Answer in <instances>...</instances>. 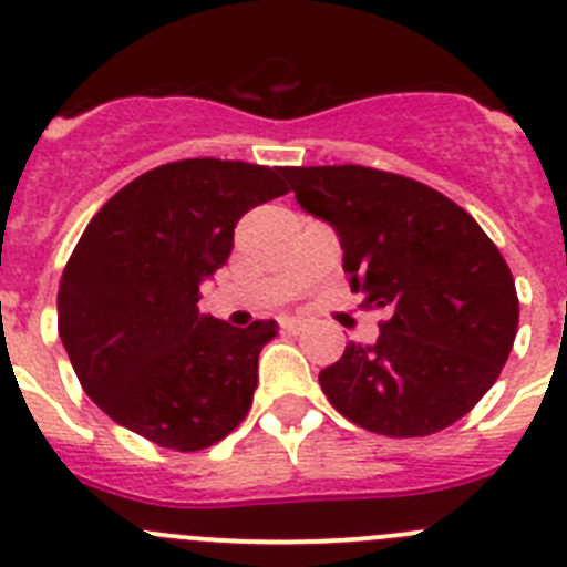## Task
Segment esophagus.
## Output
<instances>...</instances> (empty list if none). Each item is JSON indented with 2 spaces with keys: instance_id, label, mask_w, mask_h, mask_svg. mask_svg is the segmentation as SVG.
Here are the masks:
<instances>
[{
  "instance_id": "obj_1",
  "label": "esophagus",
  "mask_w": 567,
  "mask_h": 567,
  "mask_svg": "<svg viewBox=\"0 0 567 567\" xmlns=\"http://www.w3.org/2000/svg\"><path fill=\"white\" fill-rule=\"evenodd\" d=\"M279 324H282L285 333H299V331H302V319L282 317V319H279Z\"/></svg>"
}]
</instances>
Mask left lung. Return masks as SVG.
I'll use <instances>...</instances> for the list:
<instances>
[{
    "instance_id": "left-lung-1",
    "label": "left lung",
    "mask_w": 567,
    "mask_h": 567,
    "mask_svg": "<svg viewBox=\"0 0 567 567\" xmlns=\"http://www.w3.org/2000/svg\"><path fill=\"white\" fill-rule=\"evenodd\" d=\"M308 214L337 230L351 290L385 308L373 344L351 342L319 373L353 425L427 436L491 391L514 348L519 299L508 262L456 202L362 165L282 167Z\"/></svg>"
}]
</instances>
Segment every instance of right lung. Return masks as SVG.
<instances>
[{
	"label": "right lung",
	"mask_w": 567,
	"mask_h": 567,
	"mask_svg": "<svg viewBox=\"0 0 567 567\" xmlns=\"http://www.w3.org/2000/svg\"><path fill=\"white\" fill-rule=\"evenodd\" d=\"M279 167L179 159L127 182L93 216L59 282V337L79 382L127 431L202 451L248 416L274 319L199 313L236 223L288 194Z\"/></svg>",
	"instance_id": "1"
}]
</instances>
